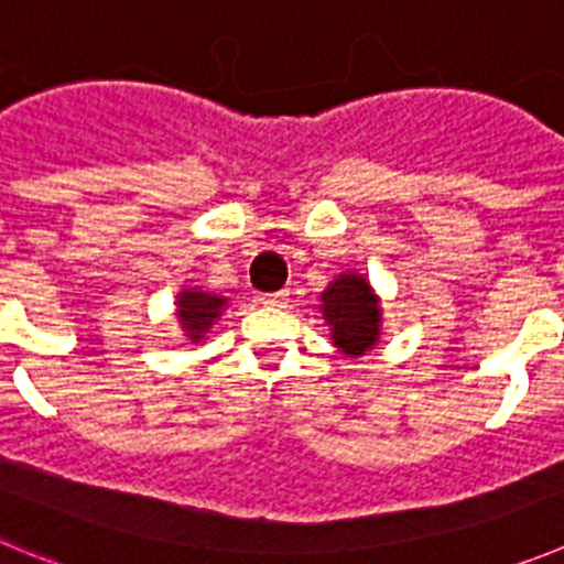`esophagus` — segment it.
Returning a JSON list of instances; mask_svg holds the SVG:
<instances>
[{
  "mask_svg": "<svg viewBox=\"0 0 564 564\" xmlns=\"http://www.w3.org/2000/svg\"><path fill=\"white\" fill-rule=\"evenodd\" d=\"M258 301L263 303V306H286L289 294L286 292H272V294H261Z\"/></svg>",
  "mask_w": 564,
  "mask_h": 564,
  "instance_id": "34e87169",
  "label": "esophagus"
}]
</instances>
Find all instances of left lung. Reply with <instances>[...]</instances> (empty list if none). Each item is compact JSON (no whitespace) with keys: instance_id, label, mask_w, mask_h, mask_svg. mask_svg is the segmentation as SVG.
<instances>
[{"instance_id":"1","label":"left lung","mask_w":564,"mask_h":564,"mask_svg":"<svg viewBox=\"0 0 564 564\" xmlns=\"http://www.w3.org/2000/svg\"><path fill=\"white\" fill-rule=\"evenodd\" d=\"M323 317L332 326V339L343 354L362 357L368 348L379 343V326H382V308L377 294L357 272H343L337 281L328 283L323 294Z\"/></svg>"}]
</instances>
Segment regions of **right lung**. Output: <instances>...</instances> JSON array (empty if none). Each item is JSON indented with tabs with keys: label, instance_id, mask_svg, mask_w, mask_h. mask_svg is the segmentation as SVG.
<instances>
[{
	"label": "right lung",
	"instance_id": "right-lung-1",
	"mask_svg": "<svg viewBox=\"0 0 564 564\" xmlns=\"http://www.w3.org/2000/svg\"><path fill=\"white\" fill-rule=\"evenodd\" d=\"M225 306L227 297H219V294L202 292V289H185V292H180V297H176V317H180L182 328L191 337V343L205 339V334L221 317V308Z\"/></svg>",
	"mask_w": 564,
	"mask_h": 564
}]
</instances>
